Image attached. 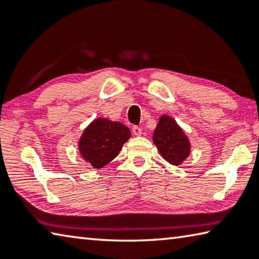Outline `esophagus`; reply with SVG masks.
<instances>
[{
  "label": "esophagus",
  "instance_id": "esophagus-1",
  "mask_svg": "<svg viewBox=\"0 0 259 259\" xmlns=\"http://www.w3.org/2000/svg\"><path fill=\"white\" fill-rule=\"evenodd\" d=\"M133 133L135 136H142V128H139V126L135 125L133 126Z\"/></svg>",
  "mask_w": 259,
  "mask_h": 259
}]
</instances>
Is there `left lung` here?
Masks as SVG:
<instances>
[{
    "label": "left lung",
    "instance_id": "8db88e82",
    "mask_svg": "<svg viewBox=\"0 0 259 259\" xmlns=\"http://www.w3.org/2000/svg\"><path fill=\"white\" fill-rule=\"evenodd\" d=\"M153 143L160 155L172 165H181L191 154V142L174 117L160 116L153 134Z\"/></svg>",
    "mask_w": 259,
    "mask_h": 259
}]
</instances>
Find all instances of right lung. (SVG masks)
<instances>
[{
  "instance_id": "right-lung-1",
  "label": "right lung",
  "mask_w": 259,
  "mask_h": 259,
  "mask_svg": "<svg viewBox=\"0 0 259 259\" xmlns=\"http://www.w3.org/2000/svg\"><path fill=\"white\" fill-rule=\"evenodd\" d=\"M130 136L131 131L121 122L97 117L82 133L78 152L88 164L100 169L119 155Z\"/></svg>"
}]
</instances>
